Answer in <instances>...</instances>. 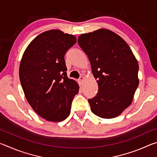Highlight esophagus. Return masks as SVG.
<instances>
[{
  "instance_id": "1",
  "label": "esophagus",
  "mask_w": 157,
  "mask_h": 157,
  "mask_svg": "<svg viewBox=\"0 0 157 157\" xmlns=\"http://www.w3.org/2000/svg\"><path fill=\"white\" fill-rule=\"evenodd\" d=\"M84 79V77H83V76H81L80 78H79L78 79V82H79V83L80 84H82V83H83Z\"/></svg>"
}]
</instances>
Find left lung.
Here are the masks:
<instances>
[{
	"instance_id": "obj_1",
	"label": "left lung",
	"mask_w": 157,
	"mask_h": 157,
	"mask_svg": "<svg viewBox=\"0 0 157 157\" xmlns=\"http://www.w3.org/2000/svg\"><path fill=\"white\" fill-rule=\"evenodd\" d=\"M78 44L98 79V94L88 100L91 110L100 118L118 116L132 104L139 84V63L131 48L122 37L104 28L82 34Z\"/></svg>"
}]
</instances>
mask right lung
I'll use <instances>...</instances> for the list:
<instances>
[{"instance_id": "right-lung-1", "label": "right lung", "mask_w": 157, "mask_h": 157, "mask_svg": "<svg viewBox=\"0 0 157 157\" xmlns=\"http://www.w3.org/2000/svg\"><path fill=\"white\" fill-rule=\"evenodd\" d=\"M76 41L73 34L59 30L46 31L30 42L21 60L19 78L25 96L33 110L48 121L65 120L79 92L78 84L67 77L64 60Z\"/></svg>"}]
</instances>
